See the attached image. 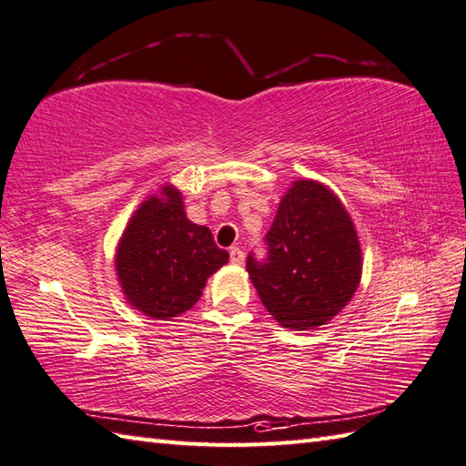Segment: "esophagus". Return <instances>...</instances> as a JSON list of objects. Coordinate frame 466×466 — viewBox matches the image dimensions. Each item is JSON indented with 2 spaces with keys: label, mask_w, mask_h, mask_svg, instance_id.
Returning <instances> with one entry per match:
<instances>
[{
  "label": "esophagus",
  "mask_w": 466,
  "mask_h": 466,
  "mask_svg": "<svg viewBox=\"0 0 466 466\" xmlns=\"http://www.w3.org/2000/svg\"><path fill=\"white\" fill-rule=\"evenodd\" d=\"M230 262L236 264V266H242L244 264V252L238 246L230 248Z\"/></svg>",
  "instance_id": "obj_1"
}]
</instances>
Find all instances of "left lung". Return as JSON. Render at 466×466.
Instances as JSON below:
<instances>
[{"label": "left lung", "mask_w": 466, "mask_h": 466, "mask_svg": "<svg viewBox=\"0 0 466 466\" xmlns=\"http://www.w3.org/2000/svg\"><path fill=\"white\" fill-rule=\"evenodd\" d=\"M266 242V262L248 256L246 269L264 308L286 329L326 326L360 288V236L338 194L319 180L289 184Z\"/></svg>", "instance_id": "obj_1"}]
</instances>
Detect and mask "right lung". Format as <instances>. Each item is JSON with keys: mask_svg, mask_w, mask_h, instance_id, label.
<instances>
[{"mask_svg": "<svg viewBox=\"0 0 466 466\" xmlns=\"http://www.w3.org/2000/svg\"><path fill=\"white\" fill-rule=\"evenodd\" d=\"M228 258L210 228L187 218L182 192L167 182L128 218L115 250V274L128 306L170 321L197 304L207 279Z\"/></svg>", "mask_w": 466, "mask_h": 466, "instance_id": "right-lung-1", "label": "right lung"}]
</instances>
